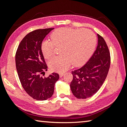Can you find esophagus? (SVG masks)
I'll list each match as a JSON object with an SVG mask.
<instances>
[{
  "label": "esophagus",
  "mask_w": 127,
  "mask_h": 127,
  "mask_svg": "<svg viewBox=\"0 0 127 127\" xmlns=\"http://www.w3.org/2000/svg\"><path fill=\"white\" fill-rule=\"evenodd\" d=\"M64 75V73H59V76L60 77H62Z\"/></svg>",
  "instance_id": "obj_1"
}]
</instances>
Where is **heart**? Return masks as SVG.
Segmentation results:
<instances>
[{
	"instance_id": "1",
	"label": "heart",
	"mask_w": 127,
	"mask_h": 127,
	"mask_svg": "<svg viewBox=\"0 0 127 127\" xmlns=\"http://www.w3.org/2000/svg\"><path fill=\"white\" fill-rule=\"evenodd\" d=\"M51 41L42 42L41 51L44 58L49 59L53 55L54 47H60V56L49 60L52 71L59 73L65 71L71 64L80 67L85 64L95 50V35L87 29L62 28L55 30L50 35Z\"/></svg>"
}]
</instances>
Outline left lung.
I'll list each match as a JSON object with an SVG mask.
<instances>
[{"label":"left lung","instance_id":"1","mask_svg":"<svg viewBox=\"0 0 127 127\" xmlns=\"http://www.w3.org/2000/svg\"><path fill=\"white\" fill-rule=\"evenodd\" d=\"M98 45L83 67L72 71L71 91L78 99H86L95 94L107 77L110 65V54L105 41L97 34Z\"/></svg>","mask_w":127,"mask_h":127}]
</instances>
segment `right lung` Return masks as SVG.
Here are the masks:
<instances>
[{
  "label": "right lung",
  "instance_id": "1",
  "mask_svg": "<svg viewBox=\"0 0 127 127\" xmlns=\"http://www.w3.org/2000/svg\"><path fill=\"white\" fill-rule=\"evenodd\" d=\"M53 29H38L28 34L20 42L16 53V66L20 82L25 92L38 100L51 97L54 86L59 78V74L56 73H51L47 77L41 75L47 71L41 51V44Z\"/></svg>",
  "mask_w": 127,
  "mask_h": 127
}]
</instances>
